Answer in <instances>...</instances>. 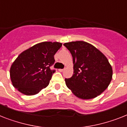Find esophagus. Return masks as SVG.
Here are the masks:
<instances>
[{
  "instance_id": "obj_1",
  "label": "esophagus",
  "mask_w": 127,
  "mask_h": 127,
  "mask_svg": "<svg viewBox=\"0 0 127 127\" xmlns=\"http://www.w3.org/2000/svg\"><path fill=\"white\" fill-rule=\"evenodd\" d=\"M64 69H59V72H63L64 71Z\"/></svg>"
}]
</instances>
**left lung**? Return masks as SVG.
Instances as JSON below:
<instances>
[{
  "mask_svg": "<svg viewBox=\"0 0 127 127\" xmlns=\"http://www.w3.org/2000/svg\"><path fill=\"white\" fill-rule=\"evenodd\" d=\"M72 54L74 73L65 79L67 87L74 95L91 99L102 93L112 81L113 70L108 59L94 46L83 41L63 44Z\"/></svg>",
  "mask_w": 127,
  "mask_h": 127,
  "instance_id": "left-lung-1",
  "label": "left lung"
}]
</instances>
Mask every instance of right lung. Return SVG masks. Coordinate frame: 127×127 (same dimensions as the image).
Instances as JSON below:
<instances>
[{"mask_svg": "<svg viewBox=\"0 0 127 127\" xmlns=\"http://www.w3.org/2000/svg\"><path fill=\"white\" fill-rule=\"evenodd\" d=\"M62 46L57 42H43L35 44L18 55L10 67L12 85L25 95L38 93L49 85L55 70L54 55Z\"/></svg>", "mask_w": 127, "mask_h": 127, "instance_id": "add662e5", "label": "right lung"}]
</instances>
